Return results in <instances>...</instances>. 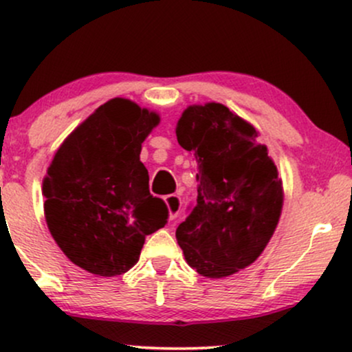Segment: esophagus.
Here are the masks:
<instances>
[{
	"label": "esophagus",
	"mask_w": 352,
	"mask_h": 352,
	"mask_svg": "<svg viewBox=\"0 0 352 352\" xmlns=\"http://www.w3.org/2000/svg\"><path fill=\"white\" fill-rule=\"evenodd\" d=\"M164 202H166L169 221H175L181 210V197L177 194H169V196L164 197Z\"/></svg>",
	"instance_id": "esophagus-1"
}]
</instances>
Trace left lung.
<instances>
[{"label":"left lung","instance_id":"1","mask_svg":"<svg viewBox=\"0 0 352 352\" xmlns=\"http://www.w3.org/2000/svg\"><path fill=\"white\" fill-rule=\"evenodd\" d=\"M177 143L197 163V199L176 229L188 265L224 278L260 257L283 208V183L254 125L216 102L189 105Z\"/></svg>","mask_w":352,"mask_h":352}]
</instances>
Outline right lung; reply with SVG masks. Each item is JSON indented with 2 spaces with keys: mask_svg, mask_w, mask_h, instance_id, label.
I'll list each match as a JSON object with an SVG mask.
<instances>
[{
  "mask_svg": "<svg viewBox=\"0 0 352 352\" xmlns=\"http://www.w3.org/2000/svg\"><path fill=\"white\" fill-rule=\"evenodd\" d=\"M160 115L111 98L70 133L43 179L49 232L70 262L117 276L138 262L146 235L164 227L168 208L148 189L142 143Z\"/></svg>",
  "mask_w": 352,
  "mask_h": 352,
  "instance_id": "obj_1",
  "label": "right lung"
}]
</instances>
